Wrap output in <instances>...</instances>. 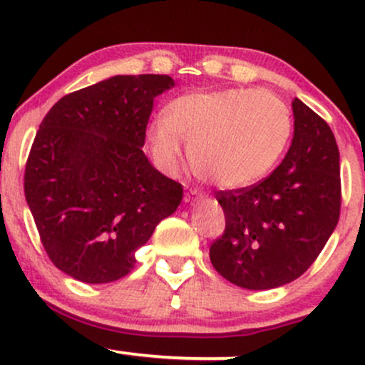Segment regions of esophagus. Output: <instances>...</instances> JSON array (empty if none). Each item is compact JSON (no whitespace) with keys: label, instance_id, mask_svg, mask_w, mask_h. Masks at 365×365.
Here are the masks:
<instances>
[{"label":"esophagus","instance_id":"1","mask_svg":"<svg viewBox=\"0 0 365 365\" xmlns=\"http://www.w3.org/2000/svg\"><path fill=\"white\" fill-rule=\"evenodd\" d=\"M202 198H203L202 193H198V191H191V193H187L186 196H184V203L195 205V203H198Z\"/></svg>","mask_w":365,"mask_h":365}]
</instances>
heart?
Returning a JSON list of instances; mask_svg holds the SVG:
<instances>
[{
	"label": "heart",
	"mask_w": 365,
	"mask_h": 365,
	"mask_svg": "<svg viewBox=\"0 0 365 365\" xmlns=\"http://www.w3.org/2000/svg\"><path fill=\"white\" fill-rule=\"evenodd\" d=\"M292 134L289 110L276 94L229 88L175 98L148 129L153 162L174 174L190 143L191 162L220 187H245L276 165Z\"/></svg>",
	"instance_id": "b5f03b06"
}]
</instances>
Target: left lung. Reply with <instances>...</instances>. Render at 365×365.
<instances>
[{
    "mask_svg": "<svg viewBox=\"0 0 365 365\" xmlns=\"http://www.w3.org/2000/svg\"><path fill=\"white\" fill-rule=\"evenodd\" d=\"M292 146L255 186L219 191L226 231L210 247L215 271L245 289H272L300 277L336 229L341 205L333 130L294 98Z\"/></svg>",
    "mask_w": 365,
    "mask_h": 365,
    "instance_id": "obj_1",
    "label": "left lung"
}]
</instances>
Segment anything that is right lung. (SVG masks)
I'll list each match as a JSON object with an SVG mask.
<instances>
[{
	"label": "right lung",
	"instance_id": "1",
	"mask_svg": "<svg viewBox=\"0 0 365 365\" xmlns=\"http://www.w3.org/2000/svg\"><path fill=\"white\" fill-rule=\"evenodd\" d=\"M170 88L158 73L110 77L63 96L41 122L24 190L48 257L73 279L128 276L178 210L182 186L143 153L153 100Z\"/></svg>",
	"mask_w": 365,
	"mask_h": 365
}]
</instances>
